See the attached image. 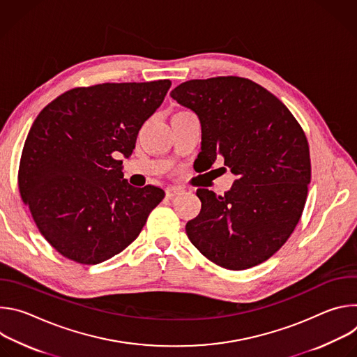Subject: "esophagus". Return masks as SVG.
<instances>
[{"label":"esophagus","instance_id":"esophagus-1","mask_svg":"<svg viewBox=\"0 0 357 357\" xmlns=\"http://www.w3.org/2000/svg\"><path fill=\"white\" fill-rule=\"evenodd\" d=\"M185 190L181 188V186H168L167 188V190H165V193H167V196L168 197H175V196H179V195H182Z\"/></svg>","mask_w":357,"mask_h":357}]
</instances>
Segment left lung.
Here are the masks:
<instances>
[{
    "instance_id": "left-lung-1",
    "label": "left lung",
    "mask_w": 357,
    "mask_h": 357,
    "mask_svg": "<svg viewBox=\"0 0 357 357\" xmlns=\"http://www.w3.org/2000/svg\"><path fill=\"white\" fill-rule=\"evenodd\" d=\"M202 130L199 157L236 175L223 196L197 189L200 213L186 223L190 243L211 261L245 270L268 260L302 215L311 182L307 137L291 112L260 84L227 76L189 80L171 91Z\"/></svg>"
}]
</instances>
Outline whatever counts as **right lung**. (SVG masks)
Segmentation results:
<instances>
[{
  "label": "right lung",
  "mask_w": 357,
  "mask_h": 357,
  "mask_svg": "<svg viewBox=\"0 0 357 357\" xmlns=\"http://www.w3.org/2000/svg\"><path fill=\"white\" fill-rule=\"evenodd\" d=\"M169 80L72 89L35 119L20 164L21 197L40 234L80 264H98L130 245L164 199L157 186L123 179L144 123Z\"/></svg>",
  "instance_id": "obj_1"
}]
</instances>
